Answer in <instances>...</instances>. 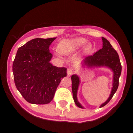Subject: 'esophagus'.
I'll return each mask as SVG.
<instances>
[{"label": "esophagus", "instance_id": "esophagus-1", "mask_svg": "<svg viewBox=\"0 0 133 133\" xmlns=\"http://www.w3.org/2000/svg\"><path fill=\"white\" fill-rule=\"evenodd\" d=\"M72 73H73V70H72V69L69 68L68 70H67V75H68V76H70L72 75Z\"/></svg>", "mask_w": 133, "mask_h": 133}]
</instances>
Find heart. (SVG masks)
<instances>
[{
	"label": "heart",
	"instance_id": "1",
	"mask_svg": "<svg viewBox=\"0 0 133 133\" xmlns=\"http://www.w3.org/2000/svg\"><path fill=\"white\" fill-rule=\"evenodd\" d=\"M87 40L83 37H77L69 40H63L59 43L58 45V50L61 54L68 55L79 50L86 43ZM91 46L88 44L85 46V51H89Z\"/></svg>",
	"mask_w": 133,
	"mask_h": 133
}]
</instances>
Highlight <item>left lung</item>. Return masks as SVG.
<instances>
[{"instance_id": "obj_1", "label": "left lung", "mask_w": 133, "mask_h": 133, "mask_svg": "<svg viewBox=\"0 0 133 133\" xmlns=\"http://www.w3.org/2000/svg\"><path fill=\"white\" fill-rule=\"evenodd\" d=\"M102 39L103 41L102 48L96 52L93 55L86 57L84 61L85 64L88 66H106L111 69L114 72L113 84L110 97L105 103L101 105V108L104 107L110 101L117 91L119 87V77L122 71V65L117 51L112 48V45L110 44L108 40L104 37H102ZM71 81L72 91L74 102L78 107L83 108L77 99V91L80 82L79 77L77 75H72L71 76Z\"/></svg>"}]
</instances>
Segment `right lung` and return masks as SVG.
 Here are the masks:
<instances>
[{
    "label": "right lung",
    "mask_w": 133,
    "mask_h": 133,
    "mask_svg": "<svg viewBox=\"0 0 133 133\" xmlns=\"http://www.w3.org/2000/svg\"><path fill=\"white\" fill-rule=\"evenodd\" d=\"M56 39L36 38L18 49L12 63L14 83L29 103H50L62 79L66 76V68L50 63L52 54L49 47Z\"/></svg>",
    "instance_id": "add662e5"
}]
</instances>
